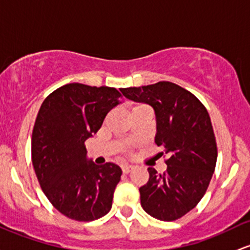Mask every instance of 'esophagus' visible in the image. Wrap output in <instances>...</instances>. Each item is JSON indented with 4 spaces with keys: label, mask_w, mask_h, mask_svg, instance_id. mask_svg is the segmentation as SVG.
<instances>
[{
    "label": "esophagus",
    "mask_w": 250,
    "mask_h": 250,
    "mask_svg": "<svg viewBox=\"0 0 250 250\" xmlns=\"http://www.w3.org/2000/svg\"><path fill=\"white\" fill-rule=\"evenodd\" d=\"M133 171V167L131 166H123L122 167V172L125 174H128V173H130V172Z\"/></svg>",
    "instance_id": "34e87169"
}]
</instances>
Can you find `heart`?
Returning <instances> with one entry per match:
<instances>
[{
    "mask_svg": "<svg viewBox=\"0 0 250 250\" xmlns=\"http://www.w3.org/2000/svg\"><path fill=\"white\" fill-rule=\"evenodd\" d=\"M142 108H148V106L145 105V104H138V105H135V106H133V108H131V111L138 110V109H142Z\"/></svg>",
    "mask_w": 250,
    "mask_h": 250,
    "instance_id": "b5f03b06",
    "label": "heart"
}]
</instances>
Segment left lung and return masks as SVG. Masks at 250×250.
Segmentation results:
<instances>
[{"instance_id":"left-lung-1","label":"left lung","mask_w":250,"mask_h":250,"mask_svg":"<svg viewBox=\"0 0 250 250\" xmlns=\"http://www.w3.org/2000/svg\"><path fill=\"white\" fill-rule=\"evenodd\" d=\"M121 92L154 108L155 144L167 156L164 173L148 167L149 179L139 190L142 208L156 219L177 221L201 202L215 171L217 144L209 112L196 96L171 82Z\"/></svg>"}]
</instances>
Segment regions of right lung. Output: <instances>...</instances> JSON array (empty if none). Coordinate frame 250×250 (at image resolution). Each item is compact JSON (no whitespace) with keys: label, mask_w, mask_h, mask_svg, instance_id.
I'll return each instance as SVG.
<instances>
[{"label":"right lung","mask_w":250,"mask_h":250,"mask_svg":"<svg viewBox=\"0 0 250 250\" xmlns=\"http://www.w3.org/2000/svg\"><path fill=\"white\" fill-rule=\"evenodd\" d=\"M121 98L115 87L71 83L41 104L32 134L33 167L45 196L68 218L95 221L111 209L122 171L87 160L84 144Z\"/></svg>","instance_id":"right-lung-1"}]
</instances>
